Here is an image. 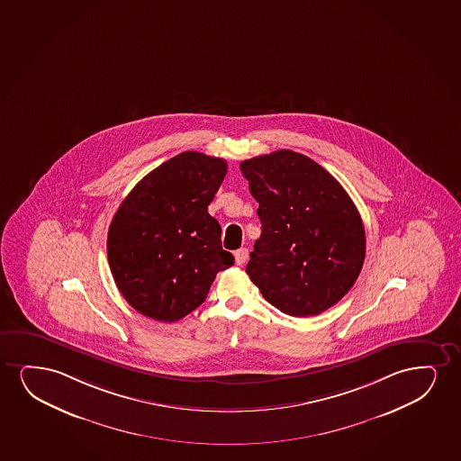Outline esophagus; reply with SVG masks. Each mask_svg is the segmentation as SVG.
<instances>
[{
	"label": "esophagus",
	"instance_id": "esophagus-1",
	"mask_svg": "<svg viewBox=\"0 0 461 461\" xmlns=\"http://www.w3.org/2000/svg\"><path fill=\"white\" fill-rule=\"evenodd\" d=\"M234 259H236L238 266L246 264L247 259H249V250L247 249H240V250L234 251Z\"/></svg>",
	"mask_w": 461,
	"mask_h": 461
}]
</instances>
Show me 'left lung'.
I'll return each instance as SVG.
<instances>
[{
  "label": "left lung",
  "mask_w": 461,
  "mask_h": 461,
  "mask_svg": "<svg viewBox=\"0 0 461 461\" xmlns=\"http://www.w3.org/2000/svg\"><path fill=\"white\" fill-rule=\"evenodd\" d=\"M240 172L261 221L246 267L250 280L289 316L329 310L365 263V227L352 198L322 166L291 149L242 161Z\"/></svg>",
  "instance_id": "1"
}]
</instances>
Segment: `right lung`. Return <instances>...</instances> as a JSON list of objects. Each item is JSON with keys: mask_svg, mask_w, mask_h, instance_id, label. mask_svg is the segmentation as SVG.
Wrapping results in <instances>:
<instances>
[{"mask_svg": "<svg viewBox=\"0 0 461 461\" xmlns=\"http://www.w3.org/2000/svg\"><path fill=\"white\" fill-rule=\"evenodd\" d=\"M227 162L185 151L151 170L122 202L108 233L115 285L136 312L175 322L203 303L217 272L233 266L208 204Z\"/></svg>", "mask_w": 461, "mask_h": 461, "instance_id": "right-lung-1", "label": "right lung"}]
</instances>
